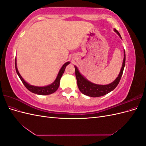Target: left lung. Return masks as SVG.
<instances>
[{
    "mask_svg": "<svg viewBox=\"0 0 146 146\" xmlns=\"http://www.w3.org/2000/svg\"><path fill=\"white\" fill-rule=\"evenodd\" d=\"M114 31L119 35V36L121 38L120 33H119L116 29H114ZM125 64V52L124 50V58H123V63L121 72L119 73L118 77L116 78L111 83L108 84L107 85H99L96 84L92 83L89 81H88L86 78H84L81 74L79 72L76 66H75V70H76V77L77 81V85L78 89L80 90L81 92L83 94L92 97V98H97V97H100L109 93L110 92L113 91L117 86L123 71Z\"/></svg>",
    "mask_w": 146,
    "mask_h": 146,
    "instance_id": "obj_1",
    "label": "left lung"
}]
</instances>
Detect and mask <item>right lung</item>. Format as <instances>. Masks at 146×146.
Wrapping results in <instances>:
<instances>
[{
  "label": "right lung",
  "mask_w": 146,
  "mask_h": 146,
  "mask_svg": "<svg viewBox=\"0 0 146 146\" xmlns=\"http://www.w3.org/2000/svg\"><path fill=\"white\" fill-rule=\"evenodd\" d=\"M70 63L69 62H67L63 64V66H62V68H61V69L60 70L59 73L57 76V77L56 78V80H55V82L52 83L51 85H48L47 86H43V87H38V86H32V85H30L29 84H28L27 82H25L24 81V79L21 76V75L18 71V70L17 69L16 67V61L15 59V68H16V72L18 75V76L19 77L21 80L22 81V82L23 83V84L24 85V86L26 87V88L28 90H29L30 91H31L32 92H33L35 94H37L39 95H48L54 93L55 92L57 89H58L59 85H60V78L62 76L64 72L65 68L66 67V66L68 64H69Z\"/></svg>",
  "instance_id": "obj_1"
}]
</instances>
